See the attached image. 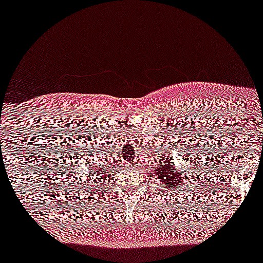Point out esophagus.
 Here are the masks:
<instances>
[{
    "instance_id": "1",
    "label": "esophagus",
    "mask_w": 263,
    "mask_h": 263,
    "mask_svg": "<svg viewBox=\"0 0 263 263\" xmlns=\"http://www.w3.org/2000/svg\"><path fill=\"white\" fill-rule=\"evenodd\" d=\"M128 167L132 168V169H135L136 168V163L135 162H129L128 163Z\"/></svg>"
}]
</instances>
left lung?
<instances>
[{
  "label": "left lung",
  "mask_w": 263,
  "mask_h": 263,
  "mask_svg": "<svg viewBox=\"0 0 263 263\" xmlns=\"http://www.w3.org/2000/svg\"><path fill=\"white\" fill-rule=\"evenodd\" d=\"M164 159H167V157H164ZM155 174L159 176L160 181L162 182V185H164L165 188L168 187V189L177 187V185H180L181 183V173H176L175 169H174L173 162L169 159L163 161V163H161L159 167H156Z\"/></svg>",
  "instance_id": "obj_1"
}]
</instances>
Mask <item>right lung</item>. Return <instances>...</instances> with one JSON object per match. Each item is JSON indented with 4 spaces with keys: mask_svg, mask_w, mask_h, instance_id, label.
<instances>
[{
    "mask_svg": "<svg viewBox=\"0 0 263 263\" xmlns=\"http://www.w3.org/2000/svg\"><path fill=\"white\" fill-rule=\"evenodd\" d=\"M90 163V162H89ZM93 168V171H91V168ZM88 169H89L90 172H92L91 173V177H94V181L96 183H98V180L96 179H100L101 177V174H104V173H102L103 172V168L102 167H99V164L98 165H91V167H89V164H88Z\"/></svg>",
    "mask_w": 263,
    "mask_h": 263,
    "instance_id": "1",
    "label": "right lung"
}]
</instances>
